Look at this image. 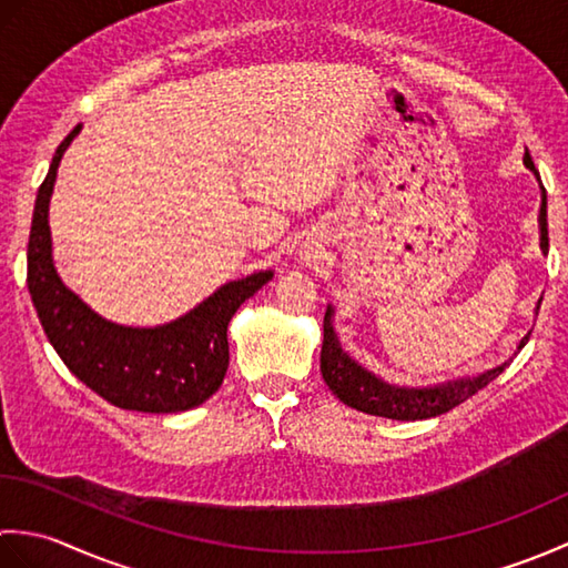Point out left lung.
Masks as SVG:
<instances>
[{"label": "left lung", "instance_id": "obj_1", "mask_svg": "<svg viewBox=\"0 0 568 568\" xmlns=\"http://www.w3.org/2000/svg\"><path fill=\"white\" fill-rule=\"evenodd\" d=\"M525 163L527 168H532L535 171V163L529 159V153H525ZM539 226H541V251L547 253L549 232H547V190L545 187H541ZM527 339L529 334L520 342V348L527 344ZM508 366L510 361L498 368L480 373L476 378L444 383V385H437V388H422V390L395 388V385H388L378 381L376 376H371L368 371L361 368L356 361H352L342 352V346L336 342L334 329H332V310H327V315H324V342H322V354H320L322 378L344 405L358 409V413H368V415H378L388 419H403V422L437 417V415L449 413V409H454L456 405H462L480 388H486V385L490 381H496Z\"/></svg>", "mask_w": 568, "mask_h": 568}]
</instances>
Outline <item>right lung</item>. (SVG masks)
<instances>
[{
  "label": "right lung",
  "mask_w": 568,
  "mask_h": 568,
  "mask_svg": "<svg viewBox=\"0 0 568 568\" xmlns=\"http://www.w3.org/2000/svg\"><path fill=\"white\" fill-rule=\"evenodd\" d=\"M78 131L80 126L72 129L55 149L36 195L27 251V285L33 307L63 364L106 403L136 413H185L220 390L229 368V322L273 273H253L226 283L185 317L163 327H119L94 315L60 283L48 229V202L58 163Z\"/></svg>",
  "instance_id": "right-lung-1"
}]
</instances>
